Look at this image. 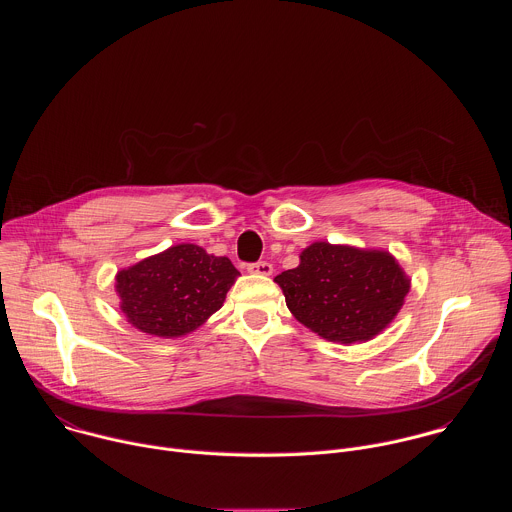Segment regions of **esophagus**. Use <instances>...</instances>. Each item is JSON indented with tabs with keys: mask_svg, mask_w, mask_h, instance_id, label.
Here are the masks:
<instances>
[{
	"mask_svg": "<svg viewBox=\"0 0 512 512\" xmlns=\"http://www.w3.org/2000/svg\"><path fill=\"white\" fill-rule=\"evenodd\" d=\"M247 271L255 273V275H271L273 273V265L267 263V261H257V263L247 265Z\"/></svg>",
	"mask_w": 512,
	"mask_h": 512,
	"instance_id": "1",
	"label": "esophagus"
}]
</instances>
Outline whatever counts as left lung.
Here are the masks:
<instances>
[{
  "instance_id": "obj_1",
  "label": "left lung",
  "mask_w": 512,
  "mask_h": 512,
  "mask_svg": "<svg viewBox=\"0 0 512 512\" xmlns=\"http://www.w3.org/2000/svg\"><path fill=\"white\" fill-rule=\"evenodd\" d=\"M273 281L298 322L346 346L381 334L411 289L409 275L389 251L326 241L306 247L300 265Z\"/></svg>"
}]
</instances>
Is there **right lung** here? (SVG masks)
I'll list each match as a JSON object with an SVG mask.
<instances>
[{"label": "right lung", "mask_w": 512, "mask_h": 512, "mask_svg": "<svg viewBox=\"0 0 512 512\" xmlns=\"http://www.w3.org/2000/svg\"><path fill=\"white\" fill-rule=\"evenodd\" d=\"M239 275L229 257L180 243L117 271L115 291L133 328L158 338H180L223 308Z\"/></svg>", "instance_id": "1"}]
</instances>
